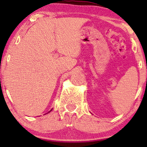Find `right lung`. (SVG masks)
Listing matches in <instances>:
<instances>
[{
    "label": "right lung",
    "instance_id": "add662e5",
    "mask_svg": "<svg viewBox=\"0 0 147 147\" xmlns=\"http://www.w3.org/2000/svg\"><path fill=\"white\" fill-rule=\"evenodd\" d=\"M52 110H51V111H52ZM50 111H49V112H48V113H50Z\"/></svg>",
    "mask_w": 147,
    "mask_h": 147
}]
</instances>
